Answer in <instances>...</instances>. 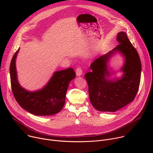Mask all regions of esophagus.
Wrapping results in <instances>:
<instances>
[{
	"instance_id": "esophagus-1",
	"label": "esophagus",
	"mask_w": 153,
	"mask_h": 153,
	"mask_svg": "<svg viewBox=\"0 0 153 153\" xmlns=\"http://www.w3.org/2000/svg\"><path fill=\"white\" fill-rule=\"evenodd\" d=\"M76 75L77 76H80L82 74V69L80 68H77L76 69Z\"/></svg>"
}]
</instances>
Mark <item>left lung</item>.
<instances>
[{"label": "left lung", "instance_id": "1", "mask_svg": "<svg viewBox=\"0 0 153 153\" xmlns=\"http://www.w3.org/2000/svg\"><path fill=\"white\" fill-rule=\"evenodd\" d=\"M116 39L119 44L96 59L90 65L91 71L85 75L91 103L100 111H116L133 102L139 90L142 65L138 53L125 32H119ZM117 52L124 59L121 69L123 74L119 78L110 79L114 72L110 73L107 63Z\"/></svg>", "mask_w": 153, "mask_h": 153}]
</instances>
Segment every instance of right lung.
Here are the masks:
<instances>
[{
    "label": "right lung",
    "mask_w": 153,
    "mask_h": 153,
    "mask_svg": "<svg viewBox=\"0 0 153 153\" xmlns=\"http://www.w3.org/2000/svg\"><path fill=\"white\" fill-rule=\"evenodd\" d=\"M19 48L14 54L10 68L11 85L14 96L24 110L36 116H51L63 108L69 83L75 78L71 68L54 73L48 82L40 90L30 91L24 88L17 79L16 60Z\"/></svg>",
    "instance_id": "1"
}]
</instances>
